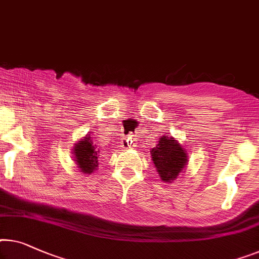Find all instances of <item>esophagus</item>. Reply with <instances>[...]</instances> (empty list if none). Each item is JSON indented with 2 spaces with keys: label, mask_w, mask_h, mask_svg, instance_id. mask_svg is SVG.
I'll return each mask as SVG.
<instances>
[{
  "label": "esophagus",
  "mask_w": 259,
  "mask_h": 259,
  "mask_svg": "<svg viewBox=\"0 0 259 259\" xmlns=\"http://www.w3.org/2000/svg\"><path fill=\"white\" fill-rule=\"evenodd\" d=\"M122 146L124 149H131L135 146V141L133 140V137H126L124 141L122 142Z\"/></svg>",
  "instance_id": "34e87169"
}]
</instances>
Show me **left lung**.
<instances>
[{
    "label": "left lung",
    "mask_w": 259,
    "mask_h": 259,
    "mask_svg": "<svg viewBox=\"0 0 259 259\" xmlns=\"http://www.w3.org/2000/svg\"><path fill=\"white\" fill-rule=\"evenodd\" d=\"M151 156L158 175L165 183L175 180L187 163L185 149L167 135L160 137L159 143L151 150Z\"/></svg>",
    "instance_id": "obj_1"
}]
</instances>
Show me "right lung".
<instances>
[{
	"label": "right lung",
	"mask_w": 259,
	"mask_h": 259,
	"mask_svg": "<svg viewBox=\"0 0 259 259\" xmlns=\"http://www.w3.org/2000/svg\"><path fill=\"white\" fill-rule=\"evenodd\" d=\"M98 152L90 136H86L83 141H80L78 144H75V161L81 172L91 175L94 171L98 166Z\"/></svg>",
	"instance_id": "add662e5"
}]
</instances>
